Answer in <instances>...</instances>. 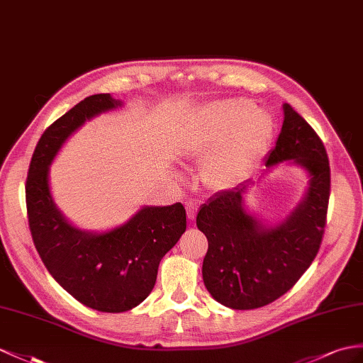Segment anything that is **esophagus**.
I'll return each mask as SVG.
<instances>
[{"instance_id":"esophagus-1","label":"esophagus","mask_w":363,"mask_h":363,"mask_svg":"<svg viewBox=\"0 0 363 363\" xmlns=\"http://www.w3.org/2000/svg\"><path fill=\"white\" fill-rule=\"evenodd\" d=\"M197 209H199V206H197V203L196 201H188L186 203V211H188V218L189 220H194L196 218V216H197Z\"/></svg>"}]
</instances>
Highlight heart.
<instances>
[{
	"mask_svg": "<svg viewBox=\"0 0 363 363\" xmlns=\"http://www.w3.org/2000/svg\"><path fill=\"white\" fill-rule=\"evenodd\" d=\"M272 137L267 112L243 99L208 104L194 126L183 154L203 163V179L214 188L233 184L263 155Z\"/></svg>",
	"mask_w": 363,
	"mask_h": 363,
	"instance_id": "obj_1",
	"label": "heart"
}]
</instances>
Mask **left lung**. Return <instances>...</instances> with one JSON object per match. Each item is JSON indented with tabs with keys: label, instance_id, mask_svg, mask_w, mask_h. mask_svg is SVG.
I'll list each match as a JSON object with an SVG mask.
<instances>
[{
	"label": "left lung",
	"instance_id": "1",
	"mask_svg": "<svg viewBox=\"0 0 363 363\" xmlns=\"http://www.w3.org/2000/svg\"><path fill=\"white\" fill-rule=\"evenodd\" d=\"M281 163L302 167L309 177L303 199L285 218L267 223L245 205L252 179L217 192L199 209L197 228L208 238L203 281L228 308L255 309L277 300L319 252L330 200V162L319 135L288 103L260 179Z\"/></svg>",
	"mask_w": 363,
	"mask_h": 363
}]
</instances>
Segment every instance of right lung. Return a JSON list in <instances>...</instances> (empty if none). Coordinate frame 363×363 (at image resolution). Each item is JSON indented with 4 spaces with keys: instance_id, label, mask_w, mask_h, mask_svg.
Segmentation results:
<instances>
[{
    "instance_id": "right-lung-1",
    "label": "right lung",
    "mask_w": 363,
    "mask_h": 363,
    "mask_svg": "<svg viewBox=\"0 0 363 363\" xmlns=\"http://www.w3.org/2000/svg\"><path fill=\"white\" fill-rule=\"evenodd\" d=\"M123 101L95 94L75 104L41 135L26 182L29 228L50 276L79 303L101 313H125L151 294L158 264L186 231V211L141 206L108 231L75 226L52 197L49 167L67 138L86 121L118 109Z\"/></svg>"
}]
</instances>
